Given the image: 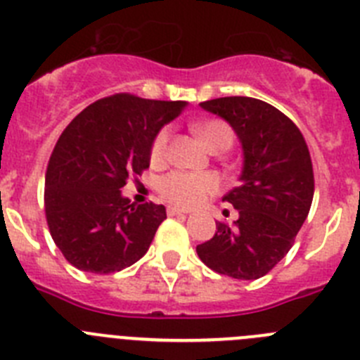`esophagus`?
Returning <instances> with one entry per match:
<instances>
[{"label": "esophagus", "mask_w": 360, "mask_h": 360, "mask_svg": "<svg viewBox=\"0 0 360 360\" xmlns=\"http://www.w3.org/2000/svg\"><path fill=\"white\" fill-rule=\"evenodd\" d=\"M167 214H169V216H176V214H187V211H186V209L173 207V205H169V207H167Z\"/></svg>", "instance_id": "1"}]
</instances>
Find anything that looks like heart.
Masks as SVG:
<instances>
[{
    "instance_id": "obj_1",
    "label": "heart",
    "mask_w": 360,
    "mask_h": 360,
    "mask_svg": "<svg viewBox=\"0 0 360 360\" xmlns=\"http://www.w3.org/2000/svg\"><path fill=\"white\" fill-rule=\"evenodd\" d=\"M196 135L202 142L212 149L219 142L231 141L232 131L224 120H205L195 128ZM171 141V129L162 128L155 135L149 149V158L153 164H162L167 157ZM219 191V178L212 173H191V171H173L165 174L160 180V193L165 200H169L180 207H196L203 203L209 196L216 195Z\"/></svg>"
}]
</instances>
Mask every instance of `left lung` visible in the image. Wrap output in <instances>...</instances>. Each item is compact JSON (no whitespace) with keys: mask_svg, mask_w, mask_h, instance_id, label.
<instances>
[{"mask_svg":"<svg viewBox=\"0 0 360 360\" xmlns=\"http://www.w3.org/2000/svg\"><path fill=\"white\" fill-rule=\"evenodd\" d=\"M227 120L243 148L240 186L224 202L238 209L234 225L216 221V234L196 247L218 274L257 279L269 274L294 245L314 198V169L303 133L278 108L252 97L200 103Z\"/></svg>","mask_w":360,"mask_h":360,"instance_id":"1","label":"left lung"}]
</instances>
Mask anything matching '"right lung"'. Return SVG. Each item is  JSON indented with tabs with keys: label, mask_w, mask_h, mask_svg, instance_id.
<instances>
[{
	"label": "right lung",
	"mask_w": 360,
	"mask_h": 360,
	"mask_svg": "<svg viewBox=\"0 0 360 360\" xmlns=\"http://www.w3.org/2000/svg\"><path fill=\"white\" fill-rule=\"evenodd\" d=\"M184 101L115 94L90 104L61 133L44 176V214L53 241L75 269L111 274L139 262L165 207L120 195L149 167L151 142Z\"/></svg>",
	"instance_id": "right-lung-1"
}]
</instances>
